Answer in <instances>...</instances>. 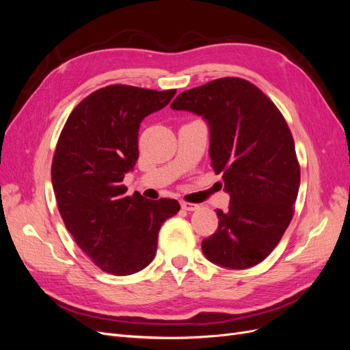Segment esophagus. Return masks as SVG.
<instances>
[{
  "label": "esophagus",
  "instance_id": "34e87169",
  "mask_svg": "<svg viewBox=\"0 0 350 350\" xmlns=\"http://www.w3.org/2000/svg\"><path fill=\"white\" fill-rule=\"evenodd\" d=\"M181 207L187 211H194V210H198L200 206L198 204H194V203H188V201H181Z\"/></svg>",
  "mask_w": 350,
  "mask_h": 350
}]
</instances>
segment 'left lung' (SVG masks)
Segmentation results:
<instances>
[{"mask_svg": "<svg viewBox=\"0 0 350 350\" xmlns=\"http://www.w3.org/2000/svg\"><path fill=\"white\" fill-rule=\"evenodd\" d=\"M175 111L201 115L210 126V159L230 196L216 210L219 226L201 250L219 266H256L276 248L298 197L301 167L288 122L256 84L224 77L179 93Z\"/></svg>", "mask_w": 350, "mask_h": 350, "instance_id": "1", "label": "left lung"}]
</instances>
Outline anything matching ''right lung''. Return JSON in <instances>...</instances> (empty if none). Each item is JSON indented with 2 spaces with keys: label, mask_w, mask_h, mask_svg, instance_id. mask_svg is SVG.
I'll use <instances>...</instances> for the list:
<instances>
[{
  "label": "right lung",
  "mask_w": 350,
  "mask_h": 350,
  "mask_svg": "<svg viewBox=\"0 0 350 350\" xmlns=\"http://www.w3.org/2000/svg\"><path fill=\"white\" fill-rule=\"evenodd\" d=\"M175 93L111 84L84 98L59 134L51 167L59 215L83 252L115 276L149 266L161 226L179 211L176 200L126 196L122 185L139 159L140 122Z\"/></svg>",
  "instance_id": "add662e5"
}]
</instances>
